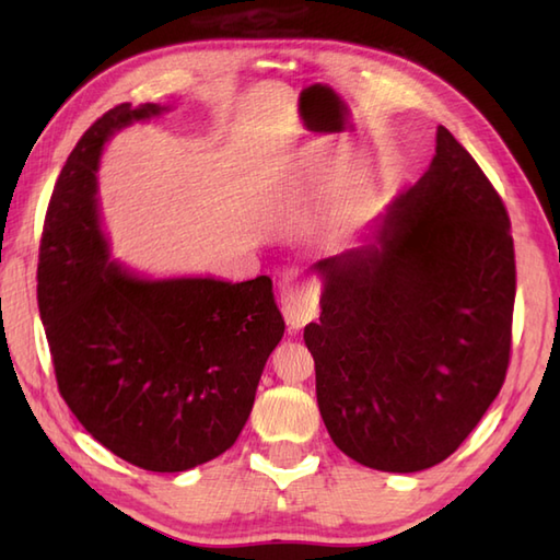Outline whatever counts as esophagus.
Masks as SVG:
<instances>
[{
    "label": "esophagus",
    "mask_w": 560,
    "mask_h": 560,
    "mask_svg": "<svg viewBox=\"0 0 560 560\" xmlns=\"http://www.w3.org/2000/svg\"><path fill=\"white\" fill-rule=\"evenodd\" d=\"M279 303L289 329H301L305 323H311L317 311L311 289H307L303 281H299L293 271H289L281 281Z\"/></svg>",
    "instance_id": "1"
}]
</instances>
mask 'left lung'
<instances>
[{"label":"left lung","instance_id":"obj_1","mask_svg":"<svg viewBox=\"0 0 560 560\" xmlns=\"http://www.w3.org/2000/svg\"><path fill=\"white\" fill-rule=\"evenodd\" d=\"M315 269L323 315L303 339L329 438L380 471L447 459L501 392L513 347L515 245L479 163L438 127L431 168L375 243Z\"/></svg>","mask_w":560,"mask_h":560}]
</instances>
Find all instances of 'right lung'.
I'll return each instance as SVG.
<instances>
[{
    "mask_svg": "<svg viewBox=\"0 0 560 560\" xmlns=\"http://www.w3.org/2000/svg\"><path fill=\"white\" fill-rule=\"evenodd\" d=\"M161 110L117 105L69 153L45 213L38 307L57 389L79 423L135 467L185 471L241 435L283 317L269 277L144 281L110 261L96 207L101 149Z\"/></svg>",
    "mask_w": 560,
    "mask_h": 560,
    "instance_id": "obj_1",
    "label": "right lung"
}]
</instances>
